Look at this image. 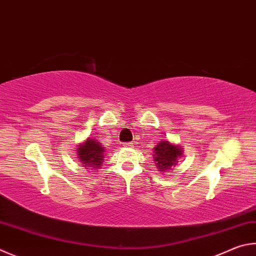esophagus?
I'll list each match as a JSON object with an SVG mask.
<instances>
[{
  "mask_svg": "<svg viewBox=\"0 0 256 256\" xmlns=\"http://www.w3.org/2000/svg\"><path fill=\"white\" fill-rule=\"evenodd\" d=\"M124 146L125 148H133V144L132 143H124Z\"/></svg>",
  "mask_w": 256,
  "mask_h": 256,
  "instance_id": "esophagus-1",
  "label": "esophagus"
}]
</instances>
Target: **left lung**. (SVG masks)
I'll return each instance as SVG.
<instances>
[{"label":"left lung","mask_w":256,"mask_h":256,"mask_svg":"<svg viewBox=\"0 0 256 256\" xmlns=\"http://www.w3.org/2000/svg\"><path fill=\"white\" fill-rule=\"evenodd\" d=\"M153 160L161 172L172 170L178 164V159L184 154V148L180 144L171 143L169 140H162L153 148Z\"/></svg>","instance_id":"8db88e82"}]
</instances>
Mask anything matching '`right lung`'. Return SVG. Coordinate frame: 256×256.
Listing matches in <instances>:
<instances>
[{
  "label": "right lung",
  "mask_w": 256,
  "mask_h": 256,
  "mask_svg": "<svg viewBox=\"0 0 256 256\" xmlns=\"http://www.w3.org/2000/svg\"><path fill=\"white\" fill-rule=\"evenodd\" d=\"M105 156V148L94 138H88L86 141L78 144L77 160H80L87 170L100 169L103 166L102 164H103Z\"/></svg>",
  "instance_id": "add662e5"
}]
</instances>
